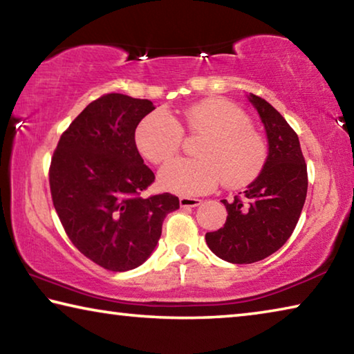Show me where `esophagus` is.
Here are the masks:
<instances>
[{
  "mask_svg": "<svg viewBox=\"0 0 354 354\" xmlns=\"http://www.w3.org/2000/svg\"><path fill=\"white\" fill-rule=\"evenodd\" d=\"M201 205L200 198H190V196H181L179 198V206L181 207H196Z\"/></svg>",
  "mask_w": 354,
  "mask_h": 354,
  "instance_id": "34e87169",
  "label": "esophagus"
}]
</instances>
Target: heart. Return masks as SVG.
<instances>
[{
  "instance_id": "1",
  "label": "heart",
  "mask_w": 354,
  "mask_h": 354,
  "mask_svg": "<svg viewBox=\"0 0 354 354\" xmlns=\"http://www.w3.org/2000/svg\"><path fill=\"white\" fill-rule=\"evenodd\" d=\"M183 120L190 136H203L195 148L198 159L167 164L159 173V184L165 190L203 195L221 181L237 189L259 175L267 145L241 107L223 98H207L190 106ZM136 142L149 162L162 164L181 149L183 129L169 113L153 112L137 127Z\"/></svg>"
}]
</instances>
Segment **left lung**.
I'll return each mask as SVG.
<instances>
[{
    "label": "left lung",
    "instance_id": "1",
    "mask_svg": "<svg viewBox=\"0 0 354 354\" xmlns=\"http://www.w3.org/2000/svg\"><path fill=\"white\" fill-rule=\"evenodd\" d=\"M266 128L268 154L262 170L241 196L227 203L225 226L206 232L215 256L231 263L266 259L287 242L308 194V170L299 140L284 117L257 95H248Z\"/></svg>",
    "mask_w": 354,
    "mask_h": 354
}]
</instances>
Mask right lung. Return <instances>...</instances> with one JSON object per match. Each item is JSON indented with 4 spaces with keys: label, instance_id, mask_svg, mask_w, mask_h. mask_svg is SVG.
I'll list each match as a JSON object with an SVG mask.
<instances>
[{
    "label": "right lung",
    "instance_id": "obj_1",
    "mask_svg": "<svg viewBox=\"0 0 354 354\" xmlns=\"http://www.w3.org/2000/svg\"><path fill=\"white\" fill-rule=\"evenodd\" d=\"M154 111L149 100L107 93L61 136L51 159L53 205L75 247L106 270L142 266L156 248L178 196L140 194L154 181L136 145V128Z\"/></svg>",
    "mask_w": 354,
    "mask_h": 354
}]
</instances>
